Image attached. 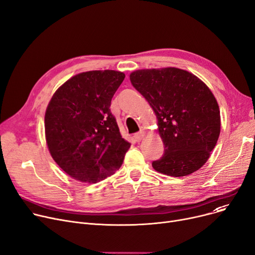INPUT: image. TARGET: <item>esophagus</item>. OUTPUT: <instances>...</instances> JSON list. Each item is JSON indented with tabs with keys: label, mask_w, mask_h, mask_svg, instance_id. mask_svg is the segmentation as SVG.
Listing matches in <instances>:
<instances>
[{
	"label": "esophagus",
	"mask_w": 255,
	"mask_h": 255,
	"mask_svg": "<svg viewBox=\"0 0 255 255\" xmlns=\"http://www.w3.org/2000/svg\"><path fill=\"white\" fill-rule=\"evenodd\" d=\"M143 136H144V131L143 130H140L139 132L135 133V134L133 135V137H134L135 141H137V142H139L143 138Z\"/></svg>",
	"instance_id": "esophagus-1"
}]
</instances>
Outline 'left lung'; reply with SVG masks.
<instances>
[{
	"label": "left lung",
	"mask_w": 255,
	"mask_h": 255,
	"mask_svg": "<svg viewBox=\"0 0 255 255\" xmlns=\"http://www.w3.org/2000/svg\"><path fill=\"white\" fill-rule=\"evenodd\" d=\"M130 82L152 106L164 144L155 170L184 177L202 167L220 134V111L213 93L198 77L179 68L132 72Z\"/></svg>",
	"instance_id": "obj_1"
}]
</instances>
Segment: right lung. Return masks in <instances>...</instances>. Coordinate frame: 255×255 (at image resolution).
<instances>
[{"mask_svg":"<svg viewBox=\"0 0 255 255\" xmlns=\"http://www.w3.org/2000/svg\"><path fill=\"white\" fill-rule=\"evenodd\" d=\"M125 74L79 73L61 86L45 113V137L57 164L80 182L96 183L123 163L130 143L121 136L111 102Z\"/></svg>","mask_w":255,"mask_h":255,"instance_id":"right-lung-1","label":"right lung"}]
</instances>
